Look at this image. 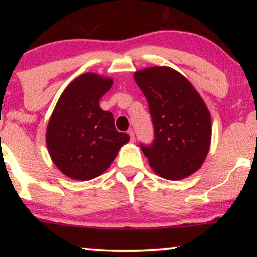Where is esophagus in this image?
<instances>
[{
	"instance_id": "1",
	"label": "esophagus",
	"mask_w": 257,
	"mask_h": 257,
	"mask_svg": "<svg viewBox=\"0 0 257 257\" xmlns=\"http://www.w3.org/2000/svg\"><path fill=\"white\" fill-rule=\"evenodd\" d=\"M128 134H129V138H131V141H134L135 140V135H134V132L132 131H128Z\"/></svg>"
}]
</instances>
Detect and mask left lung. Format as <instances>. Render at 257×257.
Listing matches in <instances>:
<instances>
[{"label": "left lung", "instance_id": "left-lung-1", "mask_svg": "<svg viewBox=\"0 0 257 257\" xmlns=\"http://www.w3.org/2000/svg\"><path fill=\"white\" fill-rule=\"evenodd\" d=\"M134 79L149 104L153 141L140 144L156 174L180 180L199 169L208 155L211 118L193 85L167 66L135 72Z\"/></svg>", "mask_w": 257, "mask_h": 257}]
</instances>
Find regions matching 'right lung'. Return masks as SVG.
<instances>
[{"mask_svg":"<svg viewBox=\"0 0 257 257\" xmlns=\"http://www.w3.org/2000/svg\"><path fill=\"white\" fill-rule=\"evenodd\" d=\"M112 84L111 78L84 73L58 100L46 140L54 164L69 178L84 181L99 176L129 141V135L114 126L113 114L99 106Z\"/></svg>","mask_w":257,"mask_h":257,"instance_id":"right-lung-1","label":"right lung"}]
</instances>
